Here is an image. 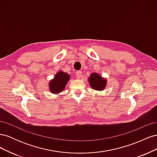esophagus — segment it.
I'll use <instances>...</instances> for the list:
<instances>
[{
  "instance_id": "34e87169",
  "label": "esophagus",
  "mask_w": 157,
  "mask_h": 157,
  "mask_svg": "<svg viewBox=\"0 0 157 157\" xmlns=\"http://www.w3.org/2000/svg\"><path fill=\"white\" fill-rule=\"evenodd\" d=\"M81 76H82V71H78L77 73H76V77H77V78H80L81 77Z\"/></svg>"
}]
</instances>
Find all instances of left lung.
I'll list each match as a JSON object with an SVG mask.
<instances>
[{"instance_id":"8db88e82","label":"left lung","mask_w":157,"mask_h":157,"mask_svg":"<svg viewBox=\"0 0 157 157\" xmlns=\"http://www.w3.org/2000/svg\"><path fill=\"white\" fill-rule=\"evenodd\" d=\"M88 82L90 86L93 89L95 90H99V91H101L105 88L107 84L106 80L102 78L101 76L96 73L90 75V77L88 78Z\"/></svg>"}]
</instances>
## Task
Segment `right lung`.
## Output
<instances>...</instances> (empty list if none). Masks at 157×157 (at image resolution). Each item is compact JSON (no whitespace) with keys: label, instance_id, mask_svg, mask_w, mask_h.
<instances>
[{"label":"right lung","instance_id":"obj_1","mask_svg":"<svg viewBox=\"0 0 157 157\" xmlns=\"http://www.w3.org/2000/svg\"><path fill=\"white\" fill-rule=\"evenodd\" d=\"M70 78V76L63 71H59L57 73L54 79L49 83V88L52 94H59L65 88L66 84Z\"/></svg>","mask_w":157,"mask_h":157}]
</instances>
